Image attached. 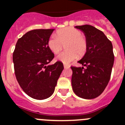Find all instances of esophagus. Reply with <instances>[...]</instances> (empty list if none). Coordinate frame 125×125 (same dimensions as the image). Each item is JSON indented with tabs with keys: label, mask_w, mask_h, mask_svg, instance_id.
<instances>
[{
	"label": "esophagus",
	"mask_w": 125,
	"mask_h": 125,
	"mask_svg": "<svg viewBox=\"0 0 125 125\" xmlns=\"http://www.w3.org/2000/svg\"><path fill=\"white\" fill-rule=\"evenodd\" d=\"M63 66H64L65 69H68V68L70 67V65H69L65 64V63H64V64H63Z\"/></svg>",
	"instance_id": "34e87169"
}]
</instances>
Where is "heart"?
<instances>
[{
	"mask_svg": "<svg viewBox=\"0 0 125 125\" xmlns=\"http://www.w3.org/2000/svg\"><path fill=\"white\" fill-rule=\"evenodd\" d=\"M66 45L67 51L60 53L56 59L63 63H69L77 58L83 56L86 53L88 42L79 30L68 27L58 30L56 35H53L48 41V46L53 53L57 54L62 50L63 45Z\"/></svg>",
	"mask_w": 125,
	"mask_h": 125,
	"instance_id": "1",
	"label": "heart"
}]
</instances>
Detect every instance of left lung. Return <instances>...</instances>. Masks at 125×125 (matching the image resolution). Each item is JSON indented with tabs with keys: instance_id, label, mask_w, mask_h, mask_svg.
Instances as JSON below:
<instances>
[{
	"instance_id": "left-lung-1",
	"label": "left lung",
	"mask_w": 125,
	"mask_h": 125,
	"mask_svg": "<svg viewBox=\"0 0 125 125\" xmlns=\"http://www.w3.org/2000/svg\"><path fill=\"white\" fill-rule=\"evenodd\" d=\"M84 33L86 53L78 61L83 67H71L72 90L84 99H93L104 91L111 78L114 56L113 44L103 32L90 25L75 26Z\"/></svg>"
}]
</instances>
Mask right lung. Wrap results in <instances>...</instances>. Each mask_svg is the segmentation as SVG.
Wrapping results in <instances>:
<instances>
[{"label":"right lung","mask_w":125,"mask_h":125,"mask_svg":"<svg viewBox=\"0 0 125 125\" xmlns=\"http://www.w3.org/2000/svg\"><path fill=\"white\" fill-rule=\"evenodd\" d=\"M54 29H36L18 40L12 54L15 75L26 94L37 100L53 95L63 70L61 62L49 65L54 57L48 41Z\"/></svg>","instance_id":"obj_1"}]
</instances>
